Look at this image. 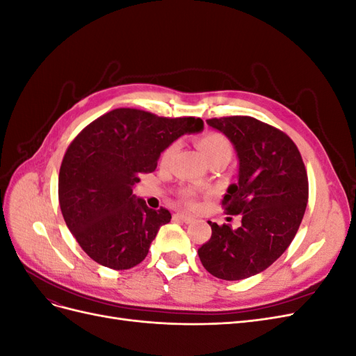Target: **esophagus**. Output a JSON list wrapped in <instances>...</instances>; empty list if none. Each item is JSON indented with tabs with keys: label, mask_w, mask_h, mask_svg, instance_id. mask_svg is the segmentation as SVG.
<instances>
[{
	"label": "esophagus",
	"mask_w": 356,
	"mask_h": 356,
	"mask_svg": "<svg viewBox=\"0 0 356 356\" xmlns=\"http://www.w3.org/2000/svg\"><path fill=\"white\" fill-rule=\"evenodd\" d=\"M174 218L178 220V221L186 222V224H190V222L193 221V218L190 217V215H186V213H182V212H177V213L174 215Z\"/></svg>",
	"instance_id": "34e87169"
}]
</instances>
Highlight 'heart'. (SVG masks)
<instances>
[{"label":"heart","mask_w":356,"mask_h":356,"mask_svg":"<svg viewBox=\"0 0 356 356\" xmlns=\"http://www.w3.org/2000/svg\"><path fill=\"white\" fill-rule=\"evenodd\" d=\"M197 148L200 149L202 156L208 160V163L213 159L230 160V157H232V144L229 139L221 134L208 132V134L202 135L197 139ZM172 152H174V147H169L163 153V159H168L172 154ZM186 199L188 202H191L193 196L187 195Z\"/></svg>","instance_id":"1"}]
</instances>
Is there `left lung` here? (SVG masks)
Wrapping results in <instances>:
<instances>
[{
    "instance_id": "obj_1",
    "label": "left lung",
    "mask_w": 356,
    "mask_h": 356,
    "mask_svg": "<svg viewBox=\"0 0 356 356\" xmlns=\"http://www.w3.org/2000/svg\"><path fill=\"white\" fill-rule=\"evenodd\" d=\"M230 139L239 160L238 182L222 199L242 224L209 222L211 239L199 248L207 270L224 281L251 277L281 257L300 227L309 199L303 159L291 138L254 117L209 118Z\"/></svg>"
}]
</instances>
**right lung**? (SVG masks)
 Returning a JSON list of instances; mask_svg holds the SVG:
<instances>
[{
  "label": "right lung",
  "mask_w": 356,
  "mask_h": 356,
  "mask_svg": "<svg viewBox=\"0 0 356 356\" xmlns=\"http://www.w3.org/2000/svg\"><path fill=\"white\" fill-rule=\"evenodd\" d=\"M202 131V118L117 108L77 135L60 165L59 204L70 232L92 260L114 270L144 260L170 212L149 209L134 195V186L139 175L157 168L160 154L179 136Z\"/></svg>",
  "instance_id": "right-lung-1"
}]
</instances>
